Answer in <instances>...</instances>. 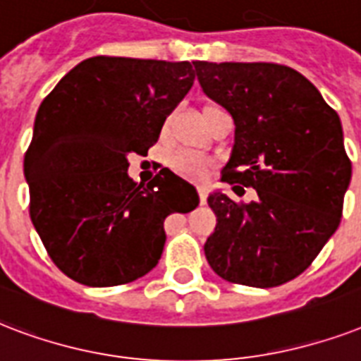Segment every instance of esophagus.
<instances>
[{
  "label": "esophagus",
  "mask_w": 361,
  "mask_h": 361,
  "mask_svg": "<svg viewBox=\"0 0 361 361\" xmlns=\"http://www.w3.org/2000/svg\"><path fill=\"white\" fill-rule=\"evenodd\" d=\"M197 194H200V201H201V205H203V203L207 201V188L203 186V184H200V186H197Z\"/></svg>",
  "instance_id": "1"
}]
</instances>
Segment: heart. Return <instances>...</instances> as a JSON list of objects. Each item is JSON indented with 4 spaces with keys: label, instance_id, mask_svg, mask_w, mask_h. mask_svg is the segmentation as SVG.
<instances>
[{
    "label": "heart",
    "instance_id": "1",
    "mask_svg": "<svg viewBox=\"0 0 361 361\" xmlns=\"http://www.w3.org/2000/svg\"><path fill=\"white\" fill-rule=\"evenodd\" d=\"M167 164H169L173 171L186 178L205 177L207 167H209V160H207L205 156L192 152V150H175L167 158Z\"/></svg>",
    "mask_w": 361,
    "mask_h": 361
}]
</instances>
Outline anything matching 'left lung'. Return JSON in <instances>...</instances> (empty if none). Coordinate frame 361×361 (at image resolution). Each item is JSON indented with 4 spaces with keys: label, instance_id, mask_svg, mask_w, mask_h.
<instances>
[{
    "label": "left lung",
    "instance_id": "obj_1",
    "mask_svg": "<svg viewBox=\"0 0 361 361\" xmlns=\"http://www.w3.org/2000/svg\"><path fill=\"white\" fill-rule=\"evenodd\" d=\"M194 67L203 92L235 124L222 180L258 194L248 203L219 190L207 197L216 214L207 262L235 284H284L312 264L339 228L352 177L339 116L292 67L264 61H194Z\"/></svg>",
    "mask_w": 361,
    "mask_h": 361
}]
</instances>
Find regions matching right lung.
Wrapping results in <instances>:
<instances>
[{
  "instance_id": "add662e5",
  "label": "right lung",
  "mask_w": 361,
  "mask_h": 361,
  "mask_svg": "<svg viewBox=\"0 0 361 361\" xmlns=\"http://www.w3.org/2000/svg\"><path fill=\"white\" fill-rule=\"evenodd\" d=\"M194 79L190 61L94 56L39 105L24 156L30 216L69 279L103 288L147 275L164 220L197 207L194 184L167 167L147 186L128 177V154H147Z\"/></svg>"
}]
</instances>
